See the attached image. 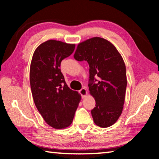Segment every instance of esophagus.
Wrapping results in <instances>:
<instances>
[{
  "instance_id": "34e87169",
  "label": "esophagus",
  "mask_w": 159,
  "mask_h": 159,
  "mask_svg": "<svg viewBox=\"0 0 159 159\" xmlns=\"http://www.w3.org/2000/svg\"><path fill=\"white\" fill-rule=\"evenodd\" d=\"M79 93L80 94V95H81L82 98H85L86 95H87V90H86L85 88H83L79 90Z\"/></svg>"
}]
</instances>
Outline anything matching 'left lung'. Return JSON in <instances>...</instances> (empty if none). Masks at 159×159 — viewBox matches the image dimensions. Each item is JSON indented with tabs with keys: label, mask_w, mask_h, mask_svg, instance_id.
Segmentation results:
<instances>
[{
	"label": "left lung",
	"mask_w": 159,
	"mask_h": 159,
	"mask_svg": "<svg viewBox=\"0 0 159 159\" xmlns=\"http://www.w3.org/2000/svg\"><path fill=\"white\" fill-rule=\"evenodd\" d=\"M74 57L89 64L88 87L96 102L91 110L94 122L109 127L120 117L125 101L127 78L121 55L107 40L94 37L80 43Z\"/></svg>",
	"instance_id": "8db88e82"
}]
</instances>
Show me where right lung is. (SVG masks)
<instances>
[{"mask_svg":"<svg viewBox=\"0 0 159 159\" xmlns=\"http://www.w3.org/2000/svg\"><path fill=\"white\" fill-rule=\"evenodd\" d=\"M74 44L49 40L38 47L30 66V85L38 111L51 127L62 129L73 121L80 94L68 87L61 61L71 55Z\"/></svg>","mask_w":159,"mask_h":159,"instance_id":"obj_1","label":"right lung"}]
</instances>
